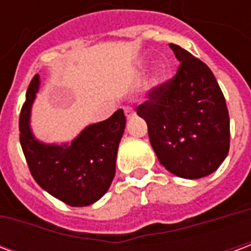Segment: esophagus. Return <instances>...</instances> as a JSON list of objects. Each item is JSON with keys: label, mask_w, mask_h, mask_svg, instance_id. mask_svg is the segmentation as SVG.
<instances>
[{"label": "esophagus", "mask_w": 251, "mask_h": 251, "mask_svg": "<svg viewBox=\"0 0 251 251\" xmlns=\"http://www.w3.org/2000/svg\"><path fill=\"white\" fill-rule=\"evenodd\" d=\"M124 111H125V115H126V118H127V120L136 115V111L131 109V107H129V106H127V107H125V109H124Z\"/></svg>", "instance_id": "esophagus-1"}]
</instances>
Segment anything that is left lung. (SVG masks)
Returning <instances> with one entry per match:
<instances>
[{
  "mask_svg": "<svg viewBox=\"0 0 251 251\" xmlns=\"http://www.w3.org/2000/svg\"><path fill=\"white\" fill-rule=\"evenodd\" d=\"M174 79L153 90L137 107L145 120L158 161L183 179H200L219 168L230 148V118L214 74L176 44Z\"/></svg>",
  "mask_w": 251,
  "mask_h": 251,
  "instance_id": "1",
  "label": "left lung"
}]
</instances>
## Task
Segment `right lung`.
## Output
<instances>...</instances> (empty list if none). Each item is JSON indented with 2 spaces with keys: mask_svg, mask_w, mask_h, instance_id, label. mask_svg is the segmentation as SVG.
<instances>
[{
  "mask_svg": "<svg viewBox=\"0 0 251 251\" xmlns=\"http://www.w3.org/2000/svg\"><path fill=\"white\" fill-rule=\"evenodd\" d=\"M40 88V76L32 79L20 114V142L36 183L72 207L95 203L109 189L126 118L117 110L106 121L86 126L76 138L64 144L37 140L30 127V111Z\"/></svg>",
  "mask_w": 251,
  "mask_h": 251,
  "instance_id": "obj_1",
  "label": "right lung"
}]
</instances>
